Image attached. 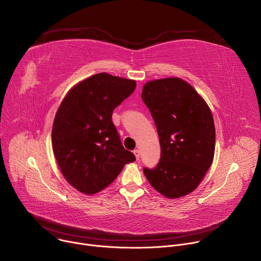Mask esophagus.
I'll return each mask as SVG.
<instances>
[{
    "instance_id": "esophagus-1",
    "label": "esophagus",
    "mask_w": 261,
    "mask_h": 261,
    "mask_svg": "<svg viewBox=\"0 0 261 261\" xmlns=\"http://www.w3.org/2000/svg\"><path fill=\"white\" fill-rule=\"evenodd\" d=\"M133 154L135 155V158L138 160V159H139V156H140V155H139V150H134V151H133Z\"/></svg>"
}]
</instances>
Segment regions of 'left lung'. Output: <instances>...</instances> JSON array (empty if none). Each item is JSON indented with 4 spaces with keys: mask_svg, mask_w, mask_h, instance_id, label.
Returning <instances> with one entry per match:
<instances>
[{
    "mask_svg": "<svg viewBox=\"0 0 261 261\" xmlns=\"http://www.w3.org/2000/svg\"><path fill=\"white\" fill-rule=\"evenodd\" d=\"M141 98L157 127L161 157L143 168L148 182L167 198L195 190L213 163L216 132L212 111L187 82L168 77L146 83Z\"/></svg>",
    "mask_w": 261,
    "mask_h": 261,
    "instance_id": "1",
    "label": "left lung"
}]
</instances>
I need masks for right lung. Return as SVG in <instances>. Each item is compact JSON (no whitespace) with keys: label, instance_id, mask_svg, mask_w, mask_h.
I'll return each instance as SVG.
<instances>
[{"label":"right lung","instance_id":"obj_1","mask_svg":"<svg viewBox=\"0 0 261 261\" xmlns=\"http://www.w3.org/2000/svg\"><path fill=\"white\" fill-rule=\"evenodd\" d=\"M135 88V81L102 72L74 86L63 99L53 125V150L66 180L80 192L103 190L135 161L111 119Z\"/></svg>","mask_w":261,"mask_h":261}]
</instances>
